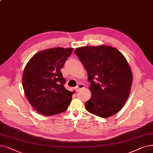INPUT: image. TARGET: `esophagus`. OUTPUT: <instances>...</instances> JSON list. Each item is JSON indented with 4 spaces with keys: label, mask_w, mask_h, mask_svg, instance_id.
I'll return each mask as SVG.
<instances>
[{
    "label": "esophagus",
    "mask_w": 153,
    "mask_h": 153,
    "mask_svg": "<svg viewBox=\"0 0 153 153\" xmlns=\"http://www.w3.org/2000/svg\"><path fill=\"white\" fill-rule=\"evenodd\" d=\"M84 88H85L84 84H79L77 85V87L76 88V91H79L81 89H83Z\"/></svg>",
    "instance_id": "esophagus-1"
}]
</instances>
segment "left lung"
<instances>
[{
	"label": "left lung",
	"mask_w": 153,
	"mask_h": 153,
	"mask_svg": "<svg viewBox=\"0 0 153 153\" xmlns=\"http://www.w3.org/2000/svg\"><path fill=\"white\" fill-rule=\"evenodd\" d=\"M74 53L82 63L91 84V97L85 109L102 118L120 111L128 98L132 74L124 56L111 46H87Z\"/></svg>",
	"instance_id": "8db88e82"
}]
</instances>
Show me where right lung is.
<instances>
[{"instance_id":"obj_1","label":"right lung","mask_w":153,"mask_h":153,"mask_svg":"<svg viewBox=\"0 0 153 153\" xmlns=\"http://www.w3.org/2000/svg\"><path fill=\"white\" fill-rule=\"evenodd\" d=\"M73 51L57 48L39 52L26 64L22 85L26 97L39 113L52 116L68 109L74 92L64 88L61 69Z\"/></svg>"}]
</instances>
